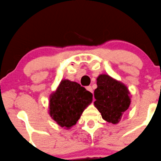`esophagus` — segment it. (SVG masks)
Wrapping results in <instances>:
<instances>
[{"instance_id": "obj_1", "label": "esophagus", "mask_w": 161, "mask_h": 161, "mask_svg": "<svg viewBox=\"0 0 161 161\" xmlns=\"http://www.w3.org/2000/svg\"><path fill=\"white\" fill-rule=\"evenodd\" d=\"M86 89H87L88 91H89V92H92V88L90 86H86Z\"/></svg>"}]
</instances>
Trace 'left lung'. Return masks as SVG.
<instances>
[{
  "mask_svg": "<svg viewBox=\"0 0 161 161\" xmlns=\"http://www.w3.org/2000/svg\"><path fill=\"white\" fill-rule=\"evenodd\" d=\"M96 83L95 106L103 119L113 124L118 123L130 105L129 90L126 86L107 75H99Z\"/></svg>",
  "mask_w": 161,
  "mask_h": 161,
  "instance_id": "obj_1",
  "label": "left lung"
}]
</instances>
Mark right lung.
<instances>
[{
	"label": "right lung",
	"instance_id": "add662e5",
	"mask_svg": "<svg viewBox=\"0 0 161 161\" xmlns=\"http://www.w3.org/2000/svg\"><path fill=\"white\" fill-rule=\"evenodd\" d=\"M92 100V94L75 82L62 80L51 95L49 114L62 127L75 125L82 112Z\"/></svg>",
	"mask_w": 161,
	"mask_h": 161
}]
</instances>
